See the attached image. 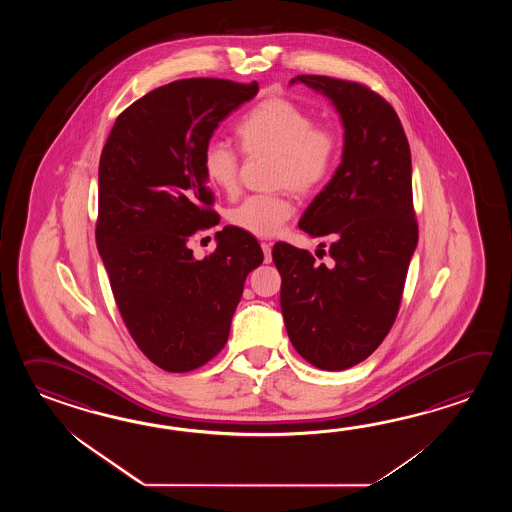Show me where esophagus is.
Returning <instances> with one entry per match:
<instances>
[{
  "mask_svg": "<svg viewBox=\"0 0 512 512\" xmlns=\"http://www.w3.org/2000/svg\"><path fill=\"white\" fill-rule=\"evenodd\" d=\"M261 251H263V260L265 263L272 261V245L271 243H261Z\"/></svg>",
  "mask_w": 512,
  "mask_h": 512,
  "instance_id": "esophagus-1",
  "label": "esophagus"
}]
</instances>
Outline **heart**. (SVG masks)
I'll use <instances>...</instances> for the list:
<instances>
[{
  "label": "heart",
  "instance_id": "b5f03b06",
  "mask_svg": "<svg viewBox=\"0 0 512 512\" xmlns=\"http://www.w3.org/2000/svg\"><path fill=\"white\" fill-rule=\"evenodd\" d=\"M236 137L243 152L274 157L272 185L291 188L298 196L326 185L340 152L337 131L315 126L309 111L282 97L256 104L241 119ZM203 172L219 192L234 194L240 183V157L227 144L210 142L203 152ZM291 216L293 205L287 197L252 196L230 210L229 221L252 236L271 238Z\"/></svg>",
  "mask_w": 512,
  "mask_h": 512
}]
</instances>
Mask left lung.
<instances>
[{
	"instance_id": "8db88e82",
	"label": "left lung",
	"mask_w": 512,
	"mask_h": 512,
	"mask_svg": "<svg viewBox=\"0 0 512 512\" xmlns=\"http://www.w3.org/2000/svg\"><path fill=\"white\" fill-rule=\"evenodd\" d=\"M326 97L344 128L342 163L305 208L298 227L333 236L331 265L278 241L280 307L294 349L316 368L348 370L392 329L417 247L412 155L392 106L368 87L298 75L291 82Z\"/></svg>"
}]
</instances>
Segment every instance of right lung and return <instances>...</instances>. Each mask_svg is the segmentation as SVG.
<instances>
[{
  "label": "right lung",
  "instance_id": "1",
  "mask_svg": "<svg viewBox=\"0 0 512 512\" xmlns=\"http://www.w3.org/2000/svg\"><path fill=\"white\" fill-rule=\"evenodd\" d=\"M258 89L218 78L157 87L115 120L100 155L98 254L131 337L166 371L218 355L245 280L263 261L256 238L232 225L203 260L188 247L197 230L219 223L203 152Z\"/></svg>",
  "mask_w": 512,
  "mask_h": 512
}]
</instances>
